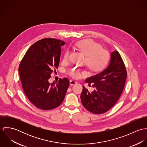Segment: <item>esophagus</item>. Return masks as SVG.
I'll list each match as a JSON object with an SVG mask.
<instances>
[{"label": "esophagus", "mask_w": 147, "mask_h": 147, "mask_svg": "<svg viewBox=\"0 0 147 147\" xmlns=\"http://www.w3.org/2000/svg\"><path fill=\"white\" fill-rule=\"evenodd\" d=\"M69 83H70L71 85H75V84H76L77 82H76V81H75V80H71L69 82Z\"/></svg>", "instance_id": "obj_1"}]
</instances>
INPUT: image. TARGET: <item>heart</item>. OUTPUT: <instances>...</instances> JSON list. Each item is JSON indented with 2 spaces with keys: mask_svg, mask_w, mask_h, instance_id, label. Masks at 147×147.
I'll return each mask as SVG.
<instances>
[{
  "mask_svg": "<svg viewBox=\"0 0 147 147\" xmlns=\"http://www.w3.org/2000/svg\"><path fill=\"white\" fill-rule=\"evenodd\" d=\"M75 46L86 56L85 63L89 68L93 71L102 69L109 61L108 52L101 49L99 44L92 40H84L76 42ZM69 57V51L67 50L64 54L63 61H68ZM82 73L80 69L76 67H72L68 71V74L75 79L80 78ZM83 74H85L84 72Z\"/></svg>",
  "mask_w": 147,
  "mask_h": 147,
  "instance_id": "1",
  "label": "heart"
}]
</instances>
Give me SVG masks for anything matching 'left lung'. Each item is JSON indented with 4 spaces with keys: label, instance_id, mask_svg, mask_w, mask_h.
<instances>
[{
    "label": "left lung",
    "instance_id": "1",
    "mask_svg": "<svg viewBox=\"0 0 147 147\" xmlns=\"http://www.w3.org/2000/svg\"><path fill=\"white\" fill-rule=\"evenodd\" d=\"M127 78L126 67L119 53L115 50L111 54L109 65L102 72L85 80L92 84L94 90L89 92L83 85L80 98L89 111L101 114L115 105L123 90Z\"/></svg>",
    "mask_w": 147,
    "mask_h": 147
}]
</instances>
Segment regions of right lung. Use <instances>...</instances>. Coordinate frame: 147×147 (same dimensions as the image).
Listing matches in <instances>:
<instances>
[{
    "instance_id": "1",
    "label": "right lung",
    "mask_w": 147,
    "mask_h": 147,
    "mask_svg": "<svg viewBox=\"0 0 147 147\" xmlns=\"http://www.w3.org/2000/svg\"><path fill=\"white\" fill-rule=\"evenodd\" d=\"M65 42L46 38L33 44L21 60L19 67L23 90L29 100L37 108L49 110L61 105L69 86L67 78L50 84L53 68H58L61 47ZM57 84H56V83Z\"/></svg>"
}]
</instances>
